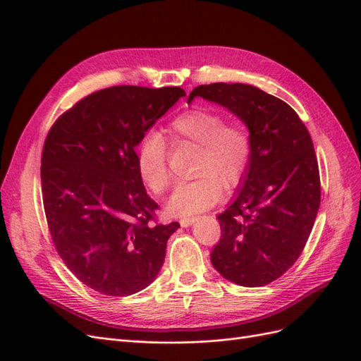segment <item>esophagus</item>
I'll list each match as a JSON object with an SVG mask.
<instances>
[{
  "mask_svg": "<svg viewBox=\"0 0 361 361\" xmlns=\"http://www.w3.org/2000/svg\"><path fill=\"white\" fill-rule=\"evenodd\" d=\"M195 221V216H188V218H180V226L182 227H188V226H191L192 223Z\"/></svg>",
  "mask_w": 361,
  "mask_h": 361,
  "instance_id": "esophagus-1",
  "label": "esophagus"
}]
</instances>
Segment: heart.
Returning a JSON list of instances; mask_svg holds the SVG:
<instances>
[{
    "label": "heart",
    "instance_id": "1",
    "mask_svg": "<svg viewBox=\"0 0 361 361\" xmlns=\"http://www.w3.org/2000/svg\"><path fill=\"white\" fill-rule=\"evenodd\" d=\"M169 133L174 143L199 149L194 180L182 183L170 200L171 212L194 215L209 209L226 190L238 187L253 158V140L241 122H226L220 111L195 108L171 122ZM137 167L143 182L155 195H164L171 185L169 143L159 133H147L137 147Z\"/></svg>",
    "mask_w": 361,
    "mask_h": 361
}]
</instances>
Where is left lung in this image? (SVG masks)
<instances>
[{"label": "left lung", "instance_id": "1", "mask_svg": "<svg viewBox=\"0 0 361 361\" xmlns=\"http://www.w3.org/2000/svg\"><path fill=\"white\" fill-rule=\"evenodd\" d=\"M197 96L238 116L253 140L243 187L216 216L221 238L211 262L239 286H265L297 262L318 215L321 179L312 137L286 102L255 85H199L188 104Z\"/></svg>", "mask_w": 361, "mask_h": 361}]
</instances>
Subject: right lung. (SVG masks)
Instances as JSON below:
<instances>
[{"mask_svg": "<svg viewBox=\"0 0 361 361\" xmlns=\"http://www.w3.org/2000/svg\"><path fill=\"white\" fill-rule=\"evenodd\" d=\"M180 87L114 85L76 102L42 150V195L52 243L85 286L111 297L147 288L179 223L154 224L135 146L176 104Z\"/></svg>", "mask_w": 361, "mask_h": 361, "instance_id": "right-lung-1", "label": "right lung"}]
</instances>
